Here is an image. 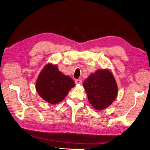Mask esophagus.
I'll list each match as a JSON object with an SVG mask.
<instances>
[{
  "mask_svg": "<svg viewBox=\"0 0 150 150\" xmlns=\"http://www.w3.org/2000/svg\"><path fill=\"white\" fill-rule=\"evenodd\" d=\"M82 81L81 80L77 79V80H75V83L76 84H82Z\"/></svg>",
  "mask_w": 150,
  "mask_h": 150,
  "instance_id": "esophagus-1",
  "label": "esophagus"
}]
</instances>
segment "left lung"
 I'll list each match as a JSON object with an SVG mask.
<instances>
[{
  "mask_svg": "<svg viewBox=\"0 0 150 150\" xmlns=\"http://www.w3.org/2000/svg\"><path fill=\"white\" fill-rule=\"evenodd\" d=\"M83 86L95 110H103L115 100L118 87L113 75L108 69L98 70L84 80Z\"/></svg>",
  "mask_w": 150,
  "mask_h": 150,
  "instance_id": "obj_1",
  "label": "left lung"
}]
</instances>
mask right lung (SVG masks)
I'll list each match as a JSON object with an SVG mask.
<instances>
[{"label": "right lung", "instance_id": "add662e5", "mask_svg": "<svg viewBox=\"0 0 150 150\" xmlns=\"http://www.w3.org/2000/svg\"><path fill=\"white\" fill-rule=\"evenodd\" d=\"M38 95L50 104L63 101L75 84L68 75L59 71L56 65L48 63L42 69L36 82Z\"/></svg>", "mask_w": 150, "mask_h": 150}]
</instances>
